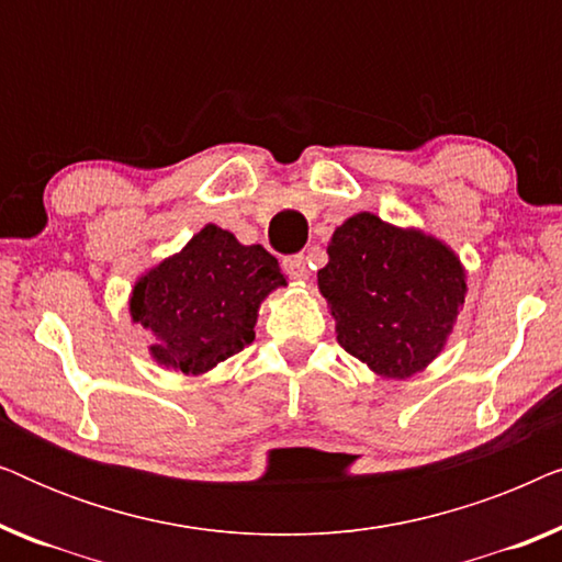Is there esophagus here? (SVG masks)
<instances>
[{"label": "esophagus", "mask_w": 562, "mask_h": 562, "mask_svg": "<svg viewBox=\"0 0 562 562\" xmlns=\"http://www.w3.org/2000/svg\"><path fill=\"white\" fill-rule=\"evenodd\" d=\"M283 271H286L291 279H310L312 263H310V258L299 252V256L283 258Z\"/></svg>", "instance_id": "esophagus-1"}]
</instances>
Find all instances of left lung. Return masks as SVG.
Masks as SVG:
<instances>
[{
    "label": "left lung",
    "mask_w": 562,
    "mask_h": 562,
    "mask_svg": "<svg viewBox=\"0 0 562 562\" xmlns=\"http://www.w3.org/2000/svg\"><path fill=\"white\" fill-rule=\"evenodd\" d=\"M317 273L337 342L381 379L404 381L440 356L465 302V268L437 237L358 212L329 237Z\"/></svg>",
    "instance_id": "obj_1"
}]
</instances>
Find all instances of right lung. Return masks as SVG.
<instances>
[{
	"mask_svg": "<svg viewBox=\"0 0 562 562\" xmlns=\"http://www.w3.org/2000/svg\"><path fill=\"white\" fill-rule=\"evenodd\" d=\"M279 286L286 279L271 252L204 225L135 281L130 317L153 335L158 366L202 375L256 340L260 304Z\"/></svg>",
	"mask_w": 562,
	"mask_h": 562,
	"instance_id": "obj_1",
	"label": "right lung"
}]
</instances>
